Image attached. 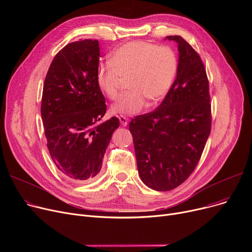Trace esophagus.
<instances>
[{
  "instance_id": "esophagus-1",
  "label": "esophagus",
  "mask_w": 252,
  "mask_h": 252,
  "mask_svg": "<svg viewBox=\"0 0 252 252\" xmlns=\"http://www.w3.org/2000/svg\"><path fill=\"white\" fill-rule=\"evenodd\" d=\"M118 119H119V122H121V124H122V126H126V125H127V118L125 116V115H119L118 116Z\"/></svg>"
}]
</instances>
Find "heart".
<instances>
[{
    "mask_svg": "<svg viewBox=\"0 0 252 252\" xmlns=\"http://www.w3.org/2000/svg\"><path fill=\"white\" fill-rule=\"evenodd\" d=\"M111 64H102L97 84L108 99L119 97L123 79L129 91L112 105L114 114H135L146 104L160 102L168 93L178 72L176 51L145 41H133L118 47L110 56Z\"/></svg>",
    "mask_w": 252,
    "mask_h": 252,
    "instance_id": "heart-1",
    "label": "heart"
}]
</instances>
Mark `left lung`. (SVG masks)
<instances>
[{"label": "left lung", "instance_id": "1", "mask_svg": "<svg viewBox=\"0 0 252 252\" xmlns=\"http://www.w3.org/2000/svg\"><path fill=\"white\" fill-rule=\"evenodd\" d=\"M177 78L155 110L131 118L139 176L156 191H170L196 168L211 129L209 83L199 54L181 35Z\"/></svg>", "mask_w": 252, "mask_h": 252}]
</instances>
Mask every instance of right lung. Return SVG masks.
<instances>
[{"mask_svg": "<svg viewBox=\"0 0 252 252\" xmlns=\"http://www.w3.org/2000/svg\"><path fill=\"white\" fill-rule=\"evenodd\" d=\"M100 46L79 39L61 49L47 72L41 113L47 146L58 169L77 182L95 179L113 131V116L98 124L106 112L97 84Z\"/></svg>", "mask_w": 252, "mask_h": 252, "instance_id": "right-lung-1", "label": "right lung"}]
</instances>
